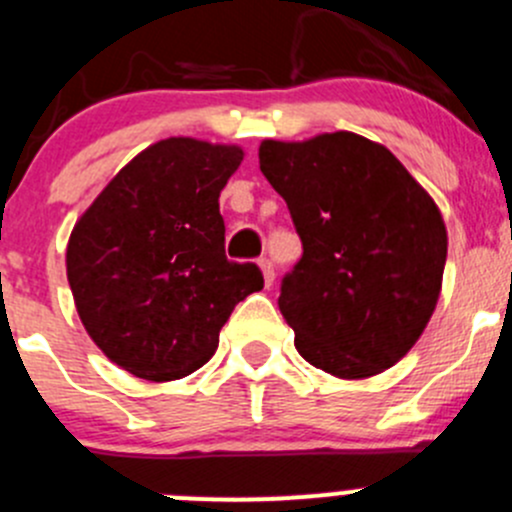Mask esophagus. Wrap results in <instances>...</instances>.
Instances as JSON below:
<instances>
[{
    "instance_id": "obj_1",
    "label": "esophagus",
    "mask_w": 512,
    "mask_h": 512,
    "mask_svg": "<svg viewBox=\"0 0 512 512\" xmlns=\"http://www.w3.org/2000/svg\"><path fill=\"white\" fill-rule=\"evenodd\" d=\"M258 266H261L263 281H266V286H271L273 278H276V271H273V261H271V258L261 256V258H258Z\"/></svg>"
}]
</instances>
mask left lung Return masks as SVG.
I'll list each match as a JSON object with an SVG mask.
<instances>
[{
  "instance_id": "obj_1",
  "label": "left lung",
  "mask_w": 512,
  "mask_h": 512,
  "mask_svg": "<svg viewBox=\"0 0 512 512\" xmlns=\"http://www.w3.org/2000/svg\"><path fill=\"white\" fill-rule=\"evenodd\" d=\"M258 164L303 244L278 296L298 353L338 378L391 368L440 296L448 234L435 201L386 146L351 131L268 139Z\"/></svg>"
}]
</instances>
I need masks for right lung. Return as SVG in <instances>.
Here are the masks:
<instances>
[{"instance_id":"obj_1","label":"right lung","mask_w":512,"mask_h":512,"mask_svg":"<svg viewBox=\"0 0 512 512\" xmlns=\"http://www.w3.org/2000/svg\"><path fill=\"white\" fill-rule=\"evenodd\" d=\"M239 146L164 139L131 159L77 221L67 278L91 341L146 381L204 366L219 331L249 293L256 263L226 258L219 194Z\"/></svg>"}]
</instances>
